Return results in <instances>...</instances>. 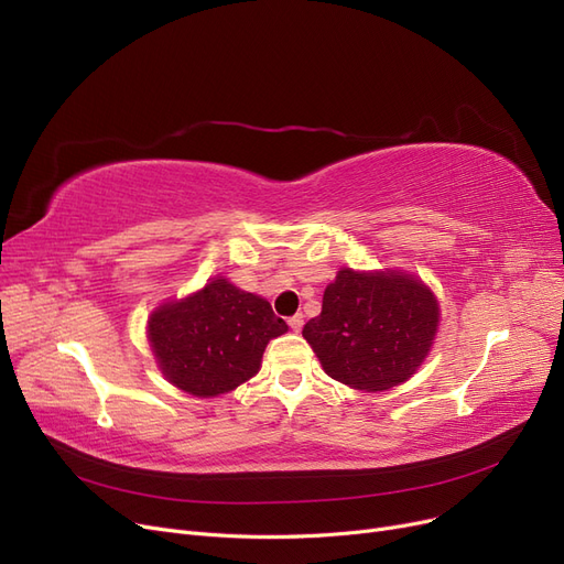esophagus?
<instances>
[{"label":"esophagus","instance_id":"esophagus-1","mask_svg":"<svg viewBox=\"0 0 564 564\" xmlns=\"http://www.w3.org/2000/svg\"><path fill=\"white\" fill-rule=\"evenodd\" d=\"M288 325H290V329H293V332H300L302 325H304V316H302V314H295L293 318H288Z\"/></svg>","mask_w":564,"mask_h":564}]
</instances>
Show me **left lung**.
<instances>
[{
	"instance_id": "obj_1",
	"label": "left lung",
	"mask_w": 564,
	"mask_h": 564,
	"mask_svg": "<svg viewBox=\"0 0 564 564\" xmlns=\"http://www.w3.org/2000/svg\"><path fill=\"white\" fill-rule=\"evenodd\" d=\"M436 323L440 304L419 279L341 269L325 288L321 316L302 335L327 377L379 392L404 383L421 367Z\"/></svg>"
}]
</instances>
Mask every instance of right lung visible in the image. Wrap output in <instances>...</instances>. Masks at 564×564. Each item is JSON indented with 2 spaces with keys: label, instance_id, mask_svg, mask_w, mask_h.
<instances>
[{
  "label": "right lung",
  "instance_id": "1",
  "mask_svg": "<svg viewBox=\"0 0 564 564\" xmlns=\"http://www.w3.org/2000/svg\"><path fill=\"white\" fill-rule=\"evenodd\" d=\"M285 332L267 300L225 279L183 302L162 304L149 321L162 373L195 398H216L248 381L258 373L269 339Z\"/></svg>",
  "mask_w": 564,
  "mask_h": 564
}]
</instances>
